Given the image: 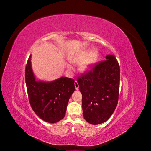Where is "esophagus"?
Segmentation results:
<instances>
[{"instance_id":"1","label":"esophagus","mask_w":151,"mask_h":151,"mask_svg":"<svg viewBox=\"0 0 151 151\" xmlns=\"http://www.w3.org/2000/svg\"><path fill=\"white\" fill-rule=\"evenodd\" d=\"M74 86H75V88H76V89H79V84H78V83H77V81H75Z\"/></svg>"}]
</instances>
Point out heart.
<instances>
[{
  "label": "heart",
  "instance_id": "b5f03b06",
  "mask_svg": "<svg viewBox=\"0 0 151 151\" xmlns=\"http://www.w3.org/2000/svg\"><path fill=\"white\" fill-rule=\"evenodd\" d=\"M98 53L96 52L86 50L80 52L70 58V61L76 64H81L79 69L82 72L88 71L91 67L96 61ZM68 70H72V67L70 65H67Z\"/></svg>",
  "mask_w": 151,
  "mask_h": 151
}]
</instances>
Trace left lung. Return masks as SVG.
<instances>
[{
	"label": "left lung",
	"instance_id": "obj_1",
	"mask_svg": "<svg viewBox=\"0 0 151 151\" xmlns=\"http://www.w3.org/2000/svg\"><path fill=\"white\" fill-rule=\"evenodd\" d=\"M93 65L91 69L77 77L83 96L84 119L93 125L107 121L117 106L119 96L120 69L115 57Z\"/></svg>",
	"mask_w": 151,
	"mask_h": 151
}]
</instances>
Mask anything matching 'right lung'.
Masks as SVG:
<instances>
[{"instance_id":"obj_1","label":"right lung","mask_w":151,"mask_h":151,"mask_svg":"<svg viewBox=\"0 0 151 151\" xmlns=\"http://www.w3.org/2000/svg\"><path fill=\"white\" fill-rule=\"evenodd\" d=\"M25 81L31 106L41 119L53 123L63 118L68 100L75 91L74 79L62 77L50 83L36 81L30 55L26 65Z\"/></svg>"}]
</instances>
